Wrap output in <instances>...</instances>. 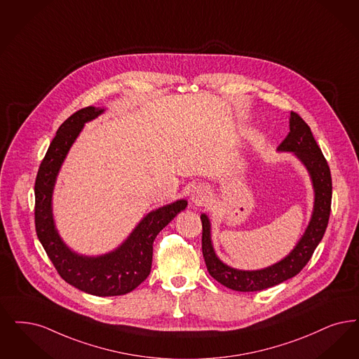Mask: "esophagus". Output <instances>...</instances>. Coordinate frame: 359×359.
Wrapping results in <instances>:
<instances>
[{
	"label": "esophagus",
	"mask_w": 359,
	"mask_h": 359,
	"mask_svg": "<svg viewBox=\"0 0 359 359\" xmlns=\"http://www.w3.org/2000/svg\"><path fill=\"white\" fill-rule=\"evenodd\" d=\"M207 195H208V191L205 189V187L194 186L189 192V201L192 204L201 205L207 201Z\"/></svg>",
	"instance_id": "obj_1"
}]
</instances>
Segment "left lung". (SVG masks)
I'll return each instance as SVG.
<instances>
[{
  "mask_svg": "<svg viewBox=\"0 0 359 359\" xmlns=\"http://www.w3.org/2000/svg\"><path fill=\"white\" fill-rule=\"evenodd\" d=\"M290 132L286 139L276 148L278 152H290L298 158L310 176L314 191V203L310 222L299 241L286 257L279 262L259 270H239L226 264L216 255L212 243L211 220L207 214H201L203 238L201 250L210 275L220 285L235 291H260L276 286L301 273L322 241L329 223L331 208L330 168L320 148L311 133L310 127L294 112L288 117Z\"/></svg>",
  "mask_w": 359,
  "mask_h": 359,
  "instance_id": "8db88e82",
  "label": "left lung"
}]
</instances>
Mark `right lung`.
<instances>
[{
	"mask_svg": "<svg viewBox=\"0 0 359 359\" xmlns=\"http://www.w3.org/2000/svg\"><path fill=\"white\" fill-rule=\"evenodd\" d=\"M105 108L88 107L67 118L48 148L34 184V219L39 241L60 276L73 287L96 297L128 294L151 273L154 241L188 201L179 199L149 211L116 248L100 255H84L61 238L53 216V192L58 173L86 123Z\"/></svg>",
	"mask_w": 359,
	"mask_h": 359,
	"instance_id": "right-lung-1",
	"label": "right lung"
}]
</instances>
